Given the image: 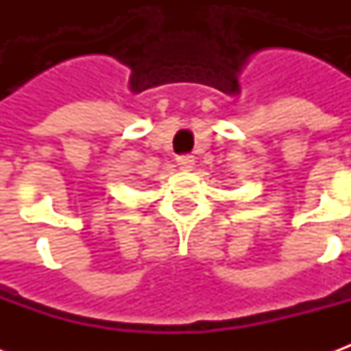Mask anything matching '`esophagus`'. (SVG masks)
Listing matches in <instances>:
<instances>
[{
	"instance_id": "obj_1",
	"label": "esophagus",
	"mask_w": 351,
	"mask_h": 351,
	"mask_svg": "<svg viewBox=\"0 0 351 351\" xmlns=\"http://www.w3.org/2000/svg\"><path fill=\"white\" fill-rule=\"evenodd\" d=\"M176 161H178V167L182 169V171H191V169L195 167V160H193V156H180Z\"/></svg>"
}]
</instances>
